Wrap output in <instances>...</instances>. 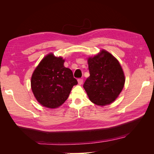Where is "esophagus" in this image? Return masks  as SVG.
I'll list each match as a JSON object with an SVG mask.
<instances>
[{
	"instance_id": "obj_1",
	"label": "esophagus",
	"mask_w": 154,
	"mask_h": 154,
	"mask_svg": "<svg viewBox=\"0 0 154 154\" xmlns=\"http://www.w3.org/2000/svg\"><path fill=\"white\" fill-rule=\"evenodd\" d=\"M78 83L79 85H81L82 83H83V80H82V79H78Z\"/></svg>"
}]
</instances>
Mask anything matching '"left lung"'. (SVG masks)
Listing matches in <instances>:
<instances>
[{
    "mask_svg": "<svg viewBox=\"0 0 154 154\" xmlns=\"http://www.w3.org/2000/svg\"><path fill=\"white\" fill-rule=\"evenodd\" d=\"M90 76L83 85L88 98L99 106L114 102L122 92L125 74L118 60L105 49L87 58Z\"/></svg>",
    "mask_w": 154,
    "mask_h": 154,
    "instance_id": "left-lung-1",
    "label": "left lung"
}]
</instances>
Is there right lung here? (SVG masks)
I'll return each instance as SVG.
<instances>
[{"instance_id": "1", "label": "right lung", "mask_w": 154, "mask_h": 154, "mask_svg": "<svg viewBox=\"0 0 154 154\" xmlns=\"http://www.w3.org/2000/svg\"><path fill=\"white\" fill-rule=\"evenodd\" d=\"M65 59L48 54L34 70L31 87L35 99L48 109H57L67 100L78 82L72 71L64 66Z\"/></svg>"}]
</instances>
